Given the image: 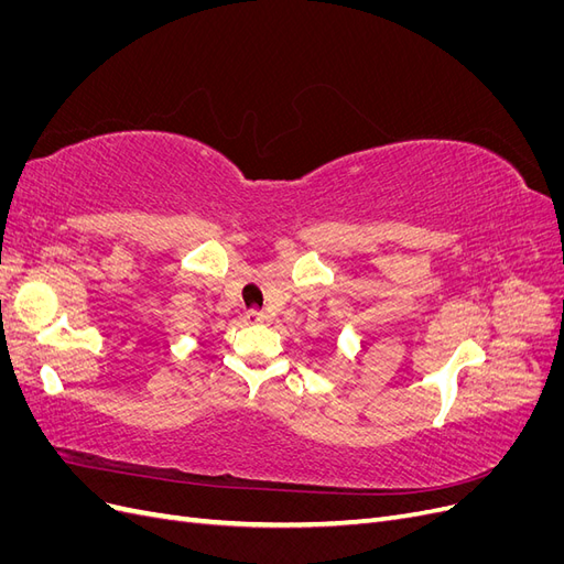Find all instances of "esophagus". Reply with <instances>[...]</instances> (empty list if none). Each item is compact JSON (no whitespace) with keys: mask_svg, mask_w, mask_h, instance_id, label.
<instances>
[{"mask_svg":"<svg viewBox=\"0 0 564 564\" xmlns=\"http://www.w3.org/2000/svg\"><path fill=\"white\" fill-rule=\"evenodd\" d=\"M268 319H270V315L263 313V311H249V313L245 315V322H247V324H261V322H268Z\"/></svg>","mask_w":564,"mask_h":564,"instance_id":"1","label":"esophagus"}]
</instances>
